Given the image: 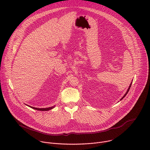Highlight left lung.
<instances>
[{
	"label": "left lung",
	"mask_w": 150,
	"mask_h": 150,
	"mask_svg": "<svg viewBox=\"0 0 150 150\" xmlns=\"http://www.w3.org/2000/svg\"><path fill=\"white\" fill-rule=\"evenodd\" d=\"M131 85H132V83H131V85H129V88H128V90H127V92H126V94L124 95V96H123V97H122V98L120 99V100H122V99H123V98H124V97H125L126 96V94H127V93L129 92V89H130V88H131Z\"/></svg>",
	"instance_id": "obj_1"
}]
</instances>
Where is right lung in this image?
I'll list each match as a JSON object with an SVG mask.
<instances>
[{
	"label": "right lung",
	"mask_w": 150,
	"mask_h": 150,
	"mask_svg": "<svg viewBox=\"0 0 150 150\" xmlns=\"http://www.w3.org/2000/svg\"><path fill=\"white\" fill-rule=\"evenodd\" d=\"M30 107H31V106H30ZM31 108H33V109H35V110H40V111H48V110H51V109H52L54 107H51V108H42V109H41V108H40V109H39V108H33V107H31Z\"/></svg>",
	"instance_id": "obj_1"
}]
</instances>
